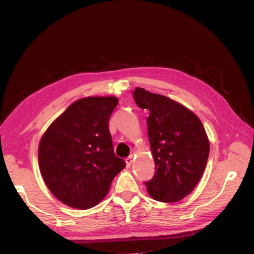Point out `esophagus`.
I'll list each match as a JSON object with an SVG mask.
<instances>
[{"mask_svg":"<svg viewBox=\"0 0 254 254\" xmlns=\"http://www.w3.org/2000/svg\"><path fill=\"white\" fill-rule=\"evenodd\" d=\"M132 161H133V157H132V156L127 157V158L126 159V163H127V168H130V167H131V165H132Z\"/></svg>","mask_w":254,"mask_h":254,"instance_id":"esophagus-1","label":"esophagus"}]
</instances>
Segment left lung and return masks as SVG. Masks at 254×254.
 <instances>
[{
  "label": "left lung",
  "mask_w": 254,
  "mask_h": 254,
  "mask_svg": "<svg viewBox=\"0 0 254 254\" xmlns=\"http://www.w3.org/2000/svg\"><path fill=\"white\" fill-rule=\"evenodd\" d=\"M137 106L148 110L150 148L156 166L145 183L149 195L162 203H176L190 194L203 176L209 141L195 113L171 98L135 87Z\"/></svg>",
  "instance_id": "8db88e82"
}]
</instances>
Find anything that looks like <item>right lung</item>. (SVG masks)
<instances>
[{
  "mask_svg": "<svg viewBox=\"0 0 254 254\" xmlns=\"http://www.w3.org/2000/svg\"><path fill=\"white\" fill-rule=\"evenodd\" d=\"M115 96L72 103L41 136L38 159L53 195L69 207L87 209L104 199L126 162L113 151L109 128Z\"/></svg>",
  "mask_w": 254,
  "mask_h": 254,
  "instance_id": "right-lung-1",
  "label": "right lung"
}]
</instances>
